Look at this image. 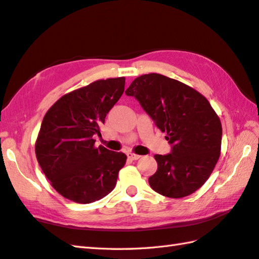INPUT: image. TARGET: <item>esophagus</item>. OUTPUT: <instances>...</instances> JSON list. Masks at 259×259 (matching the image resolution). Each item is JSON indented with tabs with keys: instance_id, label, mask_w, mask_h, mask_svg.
I'll return each instance as SVG.
<instances>
[{
	"instance_id": "1",
	"label": "esophagus",
	"mask_w": 259,
	"mask_h": 259,
	"mask_svg": "<svg viewBox=\"0 0 259 259\" xmlns=\"http://www.w3.org/2000/svg\"><path fill=\"white\" fill-rule=\"evenodd\" d=\"M126 157H128V159H130V160H138L141 156L136 155V153H133V152H128L126 153Z\"/></svg>"
}]
</instances>
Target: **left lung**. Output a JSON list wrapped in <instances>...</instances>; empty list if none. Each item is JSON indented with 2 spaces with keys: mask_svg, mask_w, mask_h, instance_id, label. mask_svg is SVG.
<instances>
[{
  "mask_svg": "<svg viewBox=\"0 0 259 259\" xmlns=\"http://www.w3.org/2000/svg\"><path fill=\"white\" fill-rule=\"evenodd\" d=\"M126 96L135 97L172 145L169 155H155L158 168L149 185L158 194L183 198L210 177L221 156L223 128L201 93L159 73L136 78Z\"/></svg>",
  "mask_w": 259,
  "mask_h": 259,
  "instance_id": "obj_1",
  "label": "left lung"
}]
</instances>
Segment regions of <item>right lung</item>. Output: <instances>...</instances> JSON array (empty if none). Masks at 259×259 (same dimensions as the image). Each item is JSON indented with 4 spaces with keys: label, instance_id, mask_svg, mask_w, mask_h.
Wrapping results in <instances>:
<instances>
[{
    "label": "right lung",
    "instance_id": "right-lung-1",
    "mask_svg": "<svg viewBox=\"0 0 259 259\" xmlns=\"http://www.w3.org/2000/svg\"><path fill=\"white\" fill-rule=\"evenodd\" d=\"M124 76L97 80L62 96L48 110L35 141L43 174L60 195L78 203L100 200L117 185L126 156L96 147L107 113L124 91Z\"/></svg>",
    "mask_w": 259,
    "mask_h": 259
}]
</instances>
